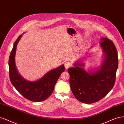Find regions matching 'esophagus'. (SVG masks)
<instances>
[{
	"mask_svg": "<svg viewBox=\"0 0 124 124\" xmlns=\"http://www.w3.org/2000/svg\"><path fill=\"white\" fill-rule=\"evenodd\" d=\"M70 67V64L69 62H66L65 63V68L66 70H67Z\"/></svg>",
	"mask_w": 124,
	"mask_h": 124,
	"instance_id": "34e87169",
	"label": "esophagus"
}]
</instances>
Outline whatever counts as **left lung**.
I'll return each instance as SVG.
<instances>
[{"label": "left lung", "mask_w": 124, "mask_h": 124, "mask_svg": "<svg viewBox=\"0 0 124 124\" xmlns=\"http://www.w3.org/2000/svg\"><path fill=\"white\" fill-rule=\"evenodd\" d=\"M100 46L103 60L100 68L86 71L79 60L67 71L73 94L79 101L85 103L97 102L106 96L113 88L118 68L117 51L114 43L107 38H101Z\"/></svg>", "instance_id": "1"}]
</instances>
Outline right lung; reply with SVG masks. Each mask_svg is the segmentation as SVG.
<instances>
[{
	"label": "right lung",
	"instance_id": "add662e5",
	"mask_svg": "<svg viewBox=\"0 0 124 124\" xmlns=\"http://www.w3.org/2000/svg\"><path fill=\"white\" fill-rule=\"evenodd\" d=\"M22 37L20 35L15 42L9 57V67L10 81L18 92L26 99L34 102H41L48 98L53 93L55 83L64 72V64L50 70L39 79L29 81L20 75L16 67L15 54L17 44Z\"/></svg>",
	"mask_w": 124,
	"mask_h": 124
}]
</instances>
